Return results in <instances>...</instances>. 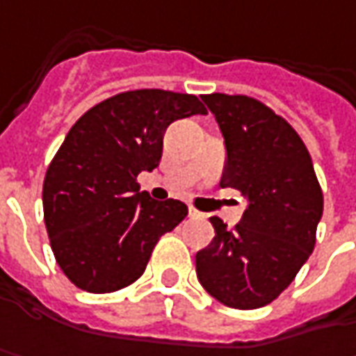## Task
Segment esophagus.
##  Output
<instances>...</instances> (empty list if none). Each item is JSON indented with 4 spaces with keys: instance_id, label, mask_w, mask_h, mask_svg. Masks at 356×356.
<instances>
[{
    "instance_id": "1",
    "label": "esophagus",
    "mask_w": 356,
    "mask_h": 356,
    "mask_svg": "<svg viewBox=\"0 0 356 356\" xmlns=\"http://www.w3.org/2000/svg\"><path fill=\"white\" fill-rule=\"evenodd\" d=\"M189 216H191V218H201V216H204V215H202L201 211H197L195 207H191V209H189Z\"/></svg>"
}]
</instances>
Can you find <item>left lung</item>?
<instances>
[{
    "label": "left lung",
    "instance_id": "left-lung-1",
    "mask_svg": "<svg viewBox=\"0 0 356 356\" xmlns=\"http://www.w3.org/2000/svg\"><path fill=\"white\" fill-rule=\"evenodd\" d=\"M227 143L220 185L246 197L234 230L211 216L213 242L197 252V277L232 309L276 300L315 248L323 191L298 131L270 106L244 94H204Z\"/></svg>",
    "mask_w": 356,
    "mask_h": 356
}]
</instances>
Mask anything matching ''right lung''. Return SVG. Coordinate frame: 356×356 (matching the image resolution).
Returning a JSON list of instances; mask_svg holds the SVG:
<instances>
[{
	"mask_svg": "<svg viewBox=\"0 0 356 356\" xmlns=\"http://www.w3.org/2000/svg\"><path fill=\"white\" fill-rule=\"evenodd\" d=\"M193 114H207L195 94L140 88L106 98L70 128L44 173L43 213L56 264L76 288H128L157 240L189 215L185 202L138 193V175L159 165L167 126Z\"/></svg>",
	"mask_w": 356,
	"mask_h": 356,
	"instance_id": "right-lung-1",
	"label": "right lung"
}]
</instances>
